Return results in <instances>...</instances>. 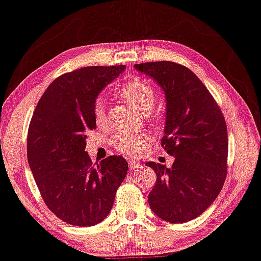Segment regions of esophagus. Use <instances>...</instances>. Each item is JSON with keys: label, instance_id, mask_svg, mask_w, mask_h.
<instances>
[{"label": "esophagus", "instance_id": "obj_1", "mask_svg": "<svg viewBox=\"0 0 261 261\" xmlns=\"http://www.w3.org/2000/svg\"><path fill=\"white\" fill-rule=\"evenodd\" d=\"M141 165H142L141 162H137V161H130V162H129V169H130V170L137 169V168H139V166H141Z\"/></svg>", "mask_w": 261, "mask_h": 261}]
</instances>
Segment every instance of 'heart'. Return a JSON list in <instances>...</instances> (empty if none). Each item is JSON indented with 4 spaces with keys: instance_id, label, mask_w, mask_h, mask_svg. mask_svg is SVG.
I'll use <instances>...</instances> for the list:
<instances>
[{
    "instance_id": "1",
    "label": "heart",
    "mask_w": 261,
    "mask_h": 261,
    "mask_svg": "<svg viewBox=\"0 0 261 261\" xmlns=\"http://www.w3.org/2000/svg\"><path fill=\"white\" fill-rule=\"evenodd\" d=\"M119 95L125 102L142 115H149L153 109L155 96L152 85L142 80L127 82L120 88ZM92 117L96 125L102 127L107 123L106 102L96 99L92 107ZM150 138L145 134H119L114 138V146L126 155H137L149 145Z\"/></svg>"
}]
</instances>
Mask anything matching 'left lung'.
<instances>
[{"mask_svg":"<svg viewBox=\"0 0 261 261\" xmlns=\"http://www.w3.org/2000/svg\"><path fill=\"white\" fill-rule=\"evenodd\" d=\"M159 85L166 111L162 145L171 168L147 162L157 180L149 194L153 213L168 223L199 217L216 200L226 178L227 127L219 107L191 70L173 62L135 64Z\"/></svg>","mask_w":261,"mask_h":261,"instance_id":"1","label":"left lung"}]
</instances>
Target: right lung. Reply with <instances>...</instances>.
I'll return each instance as SVG.
<instances>
[{"mask_svg":"<svg viewBox=\"0 0 261 261\" xmlns=\"http://www.w3.org/2000/svg\"><path fill=\"white\" fill-rule=\"evenodd\" d=\"M87 67L64 73L41 97L28 130L27 154L44 203L73 226L104 220L127 173V162L110 155L96 166L85 151L87 132L96 127L92 107L108 84L125 70Z\"/></svg>","mask_w":261,"mask_h":261,"instance_id":"1","label":"right lung"}]
</instances>
